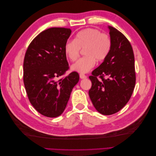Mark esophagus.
Masks as SVG:
<instances>
[{"label": "esophagus", "instance_id": "esophagus-1", "mask_svg": "<svg viewBox=\"0 0 156 156\" xmlns=\"http://www.w3.org/2000/svg\"><path fill=\"white\" fill-rule=\"evenodd\" d=\"M87 76H86L85 74H80V78L81 79H85V78H87Z\"/></svg>", "mask_w": 156, "mask_h": 156}]
</instances>
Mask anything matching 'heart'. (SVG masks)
<instances>
[{"instance_id": "obj_1", "label": "heart", "mask_w": 156, "mask_h": 156, "mask_svg": "<svg viewBox=\"0 0 156 156\" xmlns=\"http://www.w3.org/2000/svg\"><path fill=\"white\" fill-rule=\"evenodd\" d=\"M112 48L110 36L101 33L97 29L88 28L79 31L73 41H68L64 45L66 57L72 62L80 55V49H84L85 57L79 59L72 66L73 70L87 73L94 67L96 61L102 62L107 58Z\"/></svg>"}]
</instances>
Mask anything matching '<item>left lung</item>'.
<instances>
[{
	"label": "left lung",
	"mask_w": 156,
	"mask_h": 156,
	"mask_svg": "<svg viewBox=\"0 0 156 156\" xmlns=\"http://www.w3.org/2000/svg\"><path fill=\"white\" fill-rule=\"evenodd\" d=\"M108 28L111 50L89 76L92 82L89 97L97 111L104 115L115 114L125 107L133 94L136 80L130 42L117 29L111 26Z\"/></svg>",
	"instance_id": "1"
}]
</instances>
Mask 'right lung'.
Masks as SVG:
<instances>
[{
	"label": "right lung",
	"mask_w": 156,
	"mask_h": 156,
	"mask_svg": "<svg viewBox=\"0 0 156 156\" xmlns=\"http://www.w3.org/2000/svg\"><path fill=\"white\" fill-rule=\"evenodd\" d=\"M71 33L68 28L46 29L34 39L25 53V90L33 107L45 117H57L62 114L79 81L76 72L62 77L69 69L64 45Z\"/></svg>",
	"instance_id": "obj_1"
}]
</instances>
